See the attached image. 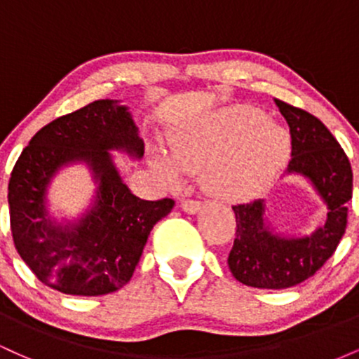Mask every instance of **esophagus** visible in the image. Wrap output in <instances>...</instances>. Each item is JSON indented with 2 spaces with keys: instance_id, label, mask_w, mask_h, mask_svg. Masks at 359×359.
Returning <instances> with one entry per match:
<instances>
[{
  "instance_id": "obj_1",
  "label": "esophagus",
  "mask_w": 359,
  "mask_h": 359,
  "mask_svg": "<svg viewBox=\"0 0 359 359\" xmlns=\"http://www.w3.org/2000/svg\"><path fill=\"white\" fill-rule=\"evenodd\" d=\"M201 205H203V204H201L199 201L189 199V201H184V203L180 204V208L184 209V212H187V214H196V212H199Z\"/></svg>"
}]
</instances>
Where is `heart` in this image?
I'll return each instance as SVG.
<instances>
[{"label": "heart", "mask_w": 359, "mask_h": 359, "mask_svg": "<svg viewBox=\"0 0 359 359\" xmlns=\"http://www.w3.org/2000/svg\"><path fill=\"white\" fill-rule=\"evenodd\" d=\"M287 130L263 111L248 106L224 109L170 140V158L155 155V165L168 180L179 168L204 170V187L217 199H248L262 191L285 163Z\"/></svg>", "instance_id": "heart-1"}]
</instances>
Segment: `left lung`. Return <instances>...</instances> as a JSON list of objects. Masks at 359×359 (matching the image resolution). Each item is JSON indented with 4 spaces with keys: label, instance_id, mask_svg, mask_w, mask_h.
<instances>
[{
    "label": "left lung",
    "instance_id": "left-lung-1",
    "mask_svg": "<svg viewBox=\"0 0 359 359\" xmlns=\"http://www.w3.org/2000/svg\"><path fill=\"white\" fill-rule=\"evenodd\" d=\"M290 126L292 158L285 175L312 185L327 209L323 224L307 234L280 231L263 199L233 205L236 238L228 265L238 282L257 288H288L316 273L332 257L348 222L353 170L331 131L307 111L275 100Z\"/></svg>",
    "mask_w": 359,
    "mask_h": 359
}]
</instances>
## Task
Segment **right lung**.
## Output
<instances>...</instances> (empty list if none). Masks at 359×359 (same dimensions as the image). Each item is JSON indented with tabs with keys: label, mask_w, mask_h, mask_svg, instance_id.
<instances>
[{
	"label": "right lung",
	"mask_w": 359,
	"mask_h": 359,
	"mask_svg": "<svg viewBox=\"0 0 359 359\" xmlns=\"http://www.w3.org/2000/svg\"><path fill=\"white\" fill-rule=\"evenodd\" d=\"M128 106L97 100L43 126L16 160L8 184L11 233L20 257L47 287L94 297L131 278L150 231L172 199L143 201L123 182L111 151L143 156ZM84 163L97 189L79 217L53 216L48 191L56 174Z\"/></svg>",
	"instance_id": "obj_1"
}]
</instances>
